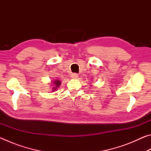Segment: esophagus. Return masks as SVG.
Returning a JSON list of instances; mask_svg holds the SVG:
<instances>
[{"mask_svg":"<svg viewBox=\"0 0 151 151\" xmlns=\"http://www.w3.org/2000/svg\"><path fill=\"white\" fill-rule=\"evenodd\" d=\"M78 75L76 73H73L71 75V78H72L73 79H76V78H78Z\"/></svg>","mask_w":151,"mask_h":151,"instance_id":"esophagus-1","label":"esophagus"}]
</instances>
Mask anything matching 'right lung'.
Masks as SVG:
<instances>
[{"instance_id": "add662e5", "label": "right lung", "mask_w": 151, "mask_h": 151, "mask_svg": "<svg viewBox=\"0 0 151 151\" xmlns=\"http://www.w3.org/2000/svg\"><path fill=\"white\" fill-rule=\"evenodd\" d=\"M61 85V81L59 80H56L52 82V83H51V85H52V91H57V89Z\"/></svg>"}]
</instances>
